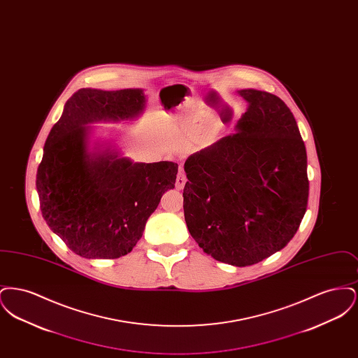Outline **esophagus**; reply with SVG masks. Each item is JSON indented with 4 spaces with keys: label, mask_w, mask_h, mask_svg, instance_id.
<instances>
[{
    "label": "esophagus",
    "mask_w": 358,
    "mask_h": 358,
    "mask_svg": "<svg viewBox=\"0 0 358 358\" xmlns=\"http://www.w3.org/2000/svg\"><path fill=\"white\" fill-rule=\"evenodd\" d=\"M185 184H187V176H185L182 169H180L178 174H177V178H176V187L178 190H181L182 187H185Z\"/></svg>",
    "instance_id": "34e87169"
}]
</instances>
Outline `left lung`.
<instances>
[{
  "instance_id": "left-lung-1",
  "label": "left lung",
  "mask_w": 358,
  "mask_h": 358,
  "mask_svg": "<svg viewBox=\"0 0 358 358\" xmlns=\"http://www.w3.org/2000/svg\"><path fill=\"white\" fill-rule=\"evenodd\" d=\"M238 94L248 108L238 133L187 157V229L213 259L236 267L280 251L296 234L308 200L307 154L296 120L276 95Z\"/></svg>"
}]
</instances>
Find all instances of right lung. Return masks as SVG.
I'll return each instance as SVG.
<instances>
[{"label": "right lung", "mask_w": 358, "mask_h": 358, "mask_svg": "<svg viewBox=\"0 0 358 358\" xmlns=\"http://www.w3.org/2000/svg\"><path fill=\"white\" fill-rule=\"evenodd\" d=\"M143 107L145 95L138 88H82L67 101L48 134L36 174L40 209L48 227L76 255H127L162 194L174 187V162L134 164L115 153H87L85 124L130 120Z\"/></svg>", "instance_id": "add662e5"}]
</instances>
